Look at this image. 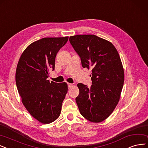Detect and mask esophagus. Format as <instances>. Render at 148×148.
I'll list each match as a JSON object with an SVG mask.
<instances>
[{
	"mask_svg": "<svg viewBox=\"0 0 148 148\" xmlns=\"http://www.w3.org/2000/svg\"><path fill=\"white\" fill-rule=\"evenodd\" d=\"M67 85H68V87H72V84H71V83H67Z\"/></svg>",
	"mask_w": 148,
	"mask_h": 148,
	"instance_id": "34e87169",
	"label": "esophagus"
}]
</instances>
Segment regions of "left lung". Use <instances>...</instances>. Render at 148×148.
I'll use <instances>...</instances> for the list:
<instances>
[{"instance_id": "1", "label": "left lung", "mask_w": 148, "mask_h": 148, "mask_svg": "<svg viewBox=\"0 0 148 148\" xmlns=\"http://www.w3.org/2000/svg\"><path fill=\"white\" fill-rule=\"evenodd\" d=\"M70 42L81 58L82 67L92 69V86L78 83L76 98L80 114L93 123L104 121L119 101L125 74L116 49L109 41L93 34L70 36Z\"/></svg>"}]
</instances>
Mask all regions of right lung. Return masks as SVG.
Masks as SVG:
<instances>
[{
  "mask_svg": "<svg viewBox=\"0 0 148 148\" xmlns=\"http://www.w3.org/2000/svg\"><path fill=\"white\" fill-rule=\"evenodd\" d=\"M68 36L44 38L23 51L17 64L16 83L22 102L30 115L43 124L55 121L61 114L67 93L66 82H51L49 71L54 70L57 53Z\"/></svg>",
  "mask_w": 148,
  "mask_h": 148,
  "instance_id": "add662e5",
  "label": "right lung"
}]
</instances>
